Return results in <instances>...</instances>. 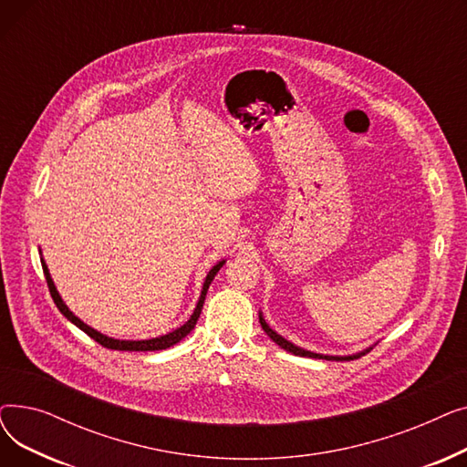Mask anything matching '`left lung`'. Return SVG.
Returning <instances> with one entry per match:
<instances>
[{"instance_id": "left-lung-1", "label": "left lung", "mask_w": 467, "mask_h": 467, "mask_svg": "<svg viewBox=\"0 0 467 467\" xmlns=\"http://www.w3.org/2000/svg\"><path fill=\"white\" fill-rule=\"evenodd\" d=\"M259 322H261V327L265 329V333H266L268 337H271L280 348H284L285 352L296 354V356H303V358H317V359H335V361H350V359H356V358L365 356L367 352L371 350V348H365L363 352H358V354H352V356H326V354H316V352H310V350H305V348L296 347V345H293V342H289L287 338H284L282 335H278L275 329L268 327V324L265 322V317H263V314H261V312H259Z\"/></svg>"}]
</instances>
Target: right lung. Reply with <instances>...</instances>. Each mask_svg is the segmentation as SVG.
<instances>
[{
  "label": "right lung",
  "instance_id": "add662e5",
  "mask_svg": "<svg viewBox=\"0 0 467 467\" xmlns=\"http://www.w3.org/2000/svg\"><path fill=\"white\" fill-rule=\"evenodd\" d=\"M223 265H225V261H219L217 265H213V268H212V271L208 273V276H206V280H204V285H202V291H201V299H199V303H196L194 312L191 314V317H189V320H187L182 327L174 329L171 333H166V335L155 337V338H147V340H119V338L106 337V335H102L100 331L92 329L90 326H87L83 320H79V317L66 306V303H64V301H62V297H60V293L57 291V285H55V282H53L51 275H48V268H47V265H45V261H43V257H41V266H43V273H45V280H47L48 291H51V297H53L55 305L58 306V310L67 317V320H69L73 326H78V327H79L81 331H85L90 338H94L96 342H100V345H102L104 348H111V350H127V352H153V350H166V348H170V347H174L176 342H180L183 337H187V335L194 329L196 322H199L201 312H202V305H204V299H206V293H208V287H210L212 280L215 278V275L219 273V268L223 266Z\"/></svg>",
  "mask_w": 467,
  "mask_h": 467
}]
</instances>
